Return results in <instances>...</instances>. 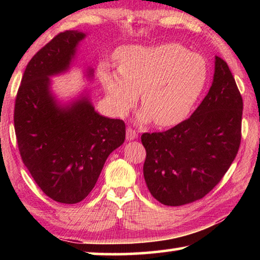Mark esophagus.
Masks as SVG:
<instances>
[{"instance_id": "esophagus-1", "label": "esophagus", "mask_w": 260, "mask_h": 260, "mask_svg": "<svg viewBox=\"0 0 260 260\" xmlns=\"http://www.w3.org/2000/svg\"><path fill=\"white\" fill-rule=\"evenodd\" d=\"M135 139H138V133H136L134 129L127 128L126 129V140L132 141V140H135Z\"/></svg>"}]
</instances>
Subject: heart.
I'll list each match as a JSON object with an SVG mask.
<instances>
[{"instance_id":"obj_1","label":"heart","mask_w":260,"mask_h":260,"mask_svg":"<svg viewBox=\"0 0 260 260\" xmlns=\"http://www.w3.org/2000/svg\"><path fill=\"white\" fill-rule=\"evenodd\" d=\"M118 70L107 64L99 69V78L110 107L117 116H125L141 100L140 122L155 120L161 127L186 119L203 91L208 63L203 56L189 52L178 43L126 46L118 50Z\"/></svg>"}]
</instances>
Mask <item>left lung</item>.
<instances>
[{"label":"left lung","instance_id":"1","mask_svg":"<svg viewBox=\"0 0 260 260\" xmlns=\"http://www.w3.org/2000/svg\"><path fill=\"white\" fill-rule=\"evenodd\" d=\"M243 101L227 63L215 56L213 81L190 118L161 133L141 136L147 157L143 175L161 204L203 199L235 159L241 142Z\"/></svg>","mask_w":260,"mask_h":260}]
</instances>
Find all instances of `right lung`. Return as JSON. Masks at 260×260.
<instances>
[{"mask_svg":"<svg viewBox=\"0 0 260 260\" xmlns=\"http://www.w3.org/2000/svg\"><path fill=\"white\" fill-rule=\"evenodd\" d=\"M85 38L80 30H65L39 50L26 67L15 104L21 159L41 190L64 204L86 199L126 134L124 121L96 111L88 91L67 104L52 94L50 78L69 71ZM93 76L88 68L86 77Z\"/></svg>","mask_w":260,"mask_h":260,"instance_id":"1","label":"right lung"}]
</instances>
